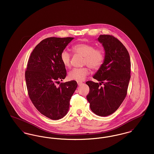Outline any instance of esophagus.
Here are the masks:
<instances>
[{"instance_id": "1", "label": "esophagus", "mask_w": 154, "mask_h": 154, "mask_svg": "<svg viewBox=\"0 0 154 154\" xmlns=\"http://www.w3.org/2000/svg\"><path fill=\"white\" fill-rule=\"evenodd\" d=\"M77 84L79 86H81L82 84V82H80V81H77Z\"/></svg>"}]
</instances>
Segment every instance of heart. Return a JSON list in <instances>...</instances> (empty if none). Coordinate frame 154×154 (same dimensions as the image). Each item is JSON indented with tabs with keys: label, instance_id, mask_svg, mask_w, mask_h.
<instances>
[{
	"label": "heart",
	"instance_id": "b5f03b06",
	"mask_svg": "<svg viewBox=\"0 0 154 154\" xmlns=\"http://www.w3.org/2000/svg\"><path fill=\"white\" fill-rule=\"evenodd\" d=\"M75 55L84 57L83 65H88L91 69L96 70L99 69L103 64L104 60V52L101 47H96L94 44L87 43H79L74 44L72 48ZM60 60L62 64L66 68L71 67V55L63 50L60 54ZM88 67L74 68L68 74V78L71 80L82 81L89 74Z\"/></svg>",
	"mask_w": 154,
	"mask_h": 154
}]
</instances>
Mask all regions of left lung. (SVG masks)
<instances>
[{
    "instance_id": "obj_1",
    "label": "left lung",
    "mask_w": 154,
    "mask_h": 154,
    "mask_svg": "<svg viewBox=\"0 0 154 154\" xmlns=\"http://www.w3.org/2000/svg\"><path fill=\"white\" fill-rule=\"evenodd\" d=\"M105 58L102 67L94 75L100 83L88 81L89 92L87 99L95 114L106 117L114 113L124 100L131 79V59L126 47L110 35H101ZM104 85L100 86L102 83Z\"/></svg>"
}]
</instances>
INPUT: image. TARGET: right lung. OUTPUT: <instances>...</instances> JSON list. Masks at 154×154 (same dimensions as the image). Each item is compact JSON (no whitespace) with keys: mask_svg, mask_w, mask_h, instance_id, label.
I'll return each mask as SVG.
<instances>
[{"mask_svg":"<svg viewBox=\"0 0 154 154\" xmlns=\"http://www.w3.org/2000/svg\"><path fill=\"white\" fill-rule=\"evenodd\" d=\"M73 37H48L32 52L25 70L28 93L35 107L50 119L58 120L68 112L72 96L77 87L72 80L61 82L66 76L60 54Z\"/></svg>","mask_w":154,"mask_h":154,"instance_id":"right-lung-1","label":"right lung"}]
</instances>
